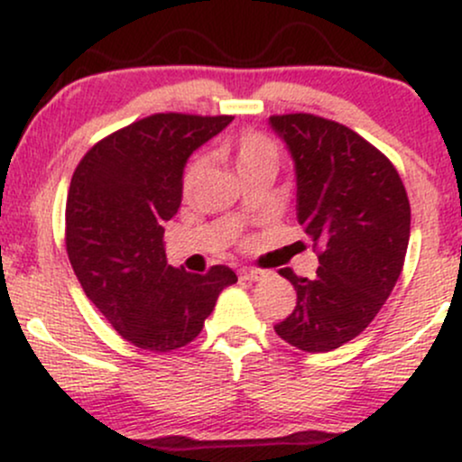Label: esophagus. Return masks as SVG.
I'll list each match as a JSON object with an SVG mask.
<instances>
[{
  "label": "esophagus",
  "instance_id": "34e87169",
  "mask_svg": "<svg viewBox=\"0 0 462 462\" xmlns=\"http://www.w3.org/2000/svg\"><path fill=\"white\" fill-rule=\"evenodd\" d=\"M238 273H241L243 280H249V282H260L269 275L264 269H255V266H245V269H241Z\"/></svg>",
  "mask_w": 462,
  "mask_h": 462
}]
</instances>
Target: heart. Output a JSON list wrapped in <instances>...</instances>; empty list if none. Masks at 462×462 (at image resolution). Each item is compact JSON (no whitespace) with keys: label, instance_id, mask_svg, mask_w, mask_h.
Returning a JSON list of instances; mask_svg holds the SVG:
<instances>
[{"label":"heart","instance_id":"b5f03b06","mask_svg":"<svg viewBox=\"0 0 462 462\" xmlns=\"http://www.w3.org/2000/svg\"><path fill=\"white\" fill-rule=\"evenodd\" d=\"M219 152L235 163L238 176L260 168L275 170L277 161H280V148H277L275 140L260 131L241 133L235 140L224 142L219 146ZM199 170H202V163H199V161L189 163L185 176H182V187H185V191L193 187Z\"/></svg>","mask_w":462,"mask_h":462}]
</instances>
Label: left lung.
<instances>
[{
    "label": "left lung",
    "instance_id": "left-lung-1",
    "mask_svg": "<svg viewBox=\"0 0 462 462\" xmlns=\"http://www.w3.org/2000/svg\"><path fill=\"white\" fill-rule=\"evenodd\" d=\"M297 170V219L319 254L314 280L280 269L297 305L275 333L327 353L374 320L402 271L411 207L398 170L353 129L314 114L271 116Z\"/></svg>",
    "mask_w": 462,
    "mask_h": 462
}]
</instances>
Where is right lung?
<instances>
[{"label": "right lung", "mask_w": 462, "mask_h": 462, "mask_svg": "<svg viewBox=\"0 0 462 462\" xmlns=\"http://www.w3.org/2000/svg\"><path fill=\"white\" fill-rule=\"evenodd\" d=\"M232 116L152 114L83 154L66 198V252L97 310L126 342L170 353L196 340L230 266L187 273L165 258V221L182 199V170Z\"/></svg>", "instance_id": "right-lung-1"}]
</instances>
